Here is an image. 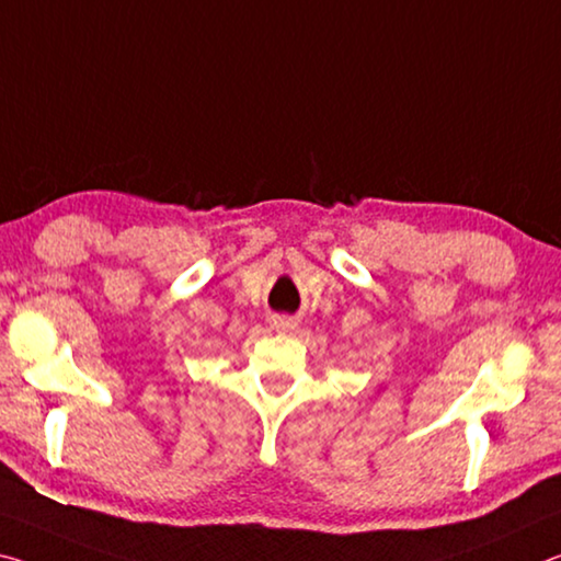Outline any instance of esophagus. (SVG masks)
Segmentation results:
<instances>
[{
	"label": "esophagus",
	"instance_id": "esophagus-1",
	"mask_svg": "<svg viewBox=\"0 0 561 561\" xmlns=\"http://www.w3.org/2000/svg\"><path fill=\"white\" fill-rule=\"evenodd\" d=\"M273 328L278 330V333H290V330L296 328V320L288 318V316H275L273 318Z\"/></svg>",
	"mask_w": 561,
	"mask_h": 561
}]
</instances>
